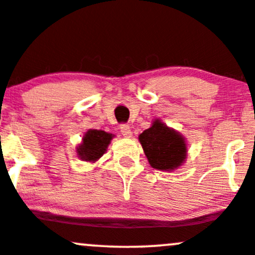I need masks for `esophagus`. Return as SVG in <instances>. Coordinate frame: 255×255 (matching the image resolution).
Here are the masks:
<instances>
[{
	"instance_id": "34e87169",
	"label": "esophagus",
	"mask_w": 255,
	"mask_h": 255,
	"mask_svg": "<svg viewBox=\"0 0 255 255\" xmlns=\"http://www.w3.org/2000/svg\"><path fill=\"white\" fill-rule=\"evenodd\" d=\"M121 132L124 137H131V128L128 124L121 125Z\"/></svg>"
}]
</instances>
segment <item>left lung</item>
<instances>
[{"label":"left lung","mask_w":255,"mask_h":255,"mask_svg":"<svg viewBox=\"0 0 255 255\" xmlns=\"http://www.w3.org/2000/svg\"><path fill=\"white\" fill-rule=\"evenodd\" d=\"M138 139L152 168L170 172L179 168L186 160L185 138L160 119H155L151 127L139 134Z\"/></svg>","instance_id":"left-lung-1"}]
</instances>
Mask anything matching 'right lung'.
<instances>
[{
    "instance_id": "obj_1",
    "label": "right lung",
    "mask_w": 255,
    "mask_h": 255,
    "mask_svg": "<svg viewBox=\"0 0 255 255\" xmlns=\"http://www.w3.org/2000/svg\"><path fill=\"white\" fill-rule=\"evenodd\" d=\"M113 137L112 133L91 128L83 136L82 143L77 146V155L81 160L95 162L105 154Z\"/></svg>"
}]
</instances>
